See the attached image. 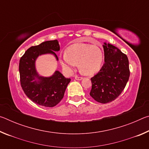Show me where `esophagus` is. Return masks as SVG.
Masks as SVG:
<instances>
[{
	"mask_svg": "<svg viewBox=\"0 0 149 149\" xmlns=\"http://www.w3.org/2000/svg\"><path fill=\"white\" fill-rule=\"evenodd\" d=\"M75 79H76V80L80 81V80H81V79H83V77H79V76H77V75H75Z\"/></svg>",
	"mask_w": 149,
	"mask_h": 149,
	"instance_id": "esophagus-1",
	"label": "esophagus"
}]
</instances>
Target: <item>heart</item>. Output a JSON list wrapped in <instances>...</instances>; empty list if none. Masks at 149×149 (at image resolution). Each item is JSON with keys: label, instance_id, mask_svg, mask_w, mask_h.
I'll return each instance as SVG.
<instances>
[{"label": "heart", "instance_id": "heart-1", "mask_svg": "<svg viewBox=\"0 0 149 149\" xmlns=\"http://www.w3.org/2000/svg\"><path fill=\"white\" fill-rule=\"evenodd\" d=\"M104 56L102 50L96 45L87 43H75L70 45L60 56L62 68L68 74L73 72L79 64L81 73L92 75L100 70Z\"/></svg>", "mask_w": 149, "mask_h": 149}]
</instances>
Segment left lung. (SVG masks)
Wrapping results in <instances>:
<instances>
[{
	"label": "left lung",
	"mask_w": 149,
	"mask_h": 149,
	"mask_svg": "<svg viewBox=\"0 0 149 149\" xmlns=\"http://www.w3.org/2000/svg\"><path fill=\"white\" fill-rule=\"evenodd\" d=\"M104 64L91 79V97L105 104L114 100L124 89L130 77L129 60L114 45L104 42Z\"/></svg>",
	"instance_id": "8db88e82"
}]
</instances>
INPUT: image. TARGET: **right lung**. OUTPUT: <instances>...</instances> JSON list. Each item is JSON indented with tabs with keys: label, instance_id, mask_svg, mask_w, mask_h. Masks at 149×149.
Listing matches in <instances>:
<instances>
[{
	"label": "right lung",
	"instance_id": "add662e5",
	"mask_svg": "<svg viewBox=\"0 0 149 149\" xmlns=\"http://www.w3.org/2000/svg\"><path fill=\"white\" fill-rule=\"evenodd\" d=\"M59 50L58 40L47 41L31 47L20 58L19 72L21 86L27 97L37 104L53 107L58 104L71 81L59 71H55L50 77L41 76L35 68V61L39 56L51 54L58 60L55 52Z\"/></svg>",
	"mask_w": 149,
	"mask_h": 149
}]
</instances>
